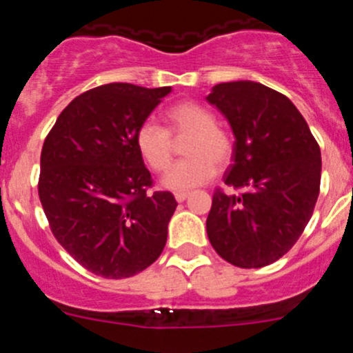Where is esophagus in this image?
Returning <instances> with one entry per match:
<instances>
[{
  "label": "esophagus",
  "instance_id": "obj_1",
  "mask_svg": "<svg viewBox=\"0 0 353 353\" xmlns=\"http://www.w3.org/2000/svg\"><path fill=\"white\" fill-rule=\"evenodd\" d=\"M187 198H189V192H185V191L174 192V199H176V201H185Z\"/></svg>",
  "mask_w": 353,
  "mask_h": 353
}]
</instances>
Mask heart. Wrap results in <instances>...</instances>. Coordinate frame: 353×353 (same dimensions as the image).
<instances>
[{
  "mask_svg": "<svg viewBox=\"0 0 353 353\" xmlns=\"http://www.w3.org/2000/svg\"><path fill=\"white\" fill-rule=\"evenodd\" d=\"M168 129L155 121H145L136 130L134 143L143 161L154 171H164L173 157V138L189 134L183 145V161L176 162L162 179V185L173 191L194 189L217 173L233 154L232 134L217 125L215 114L203 104L183 101L173 104L164 114Z\"/></svg>",
  "mask_w": 353,
  "mask_h": 353,
  "instance_id": "1",
  "label": "heart"
}]
</instances>
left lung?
I'll list each match as a JSON object with an SVG mask.
<instances>
[{
    "mask_svg": "<svg viewBox=\"0 0 353 353\" xmlns=\"http://www.w3.org/2000/svg\"><path fill=\"white\" fill-rule=\"evenodd\" d=\"M207 101L235 136L224 183L214 192L207 233L221 258L260 269L286 254L313 215L322 154L288 97L254 81L215 84Z\"/></svg>",
    "mask_w": 353,
    "mask_h": 353,
    "instance_id": "left-lung-1",
    "label": "left lung"
}]
</instances>
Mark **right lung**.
Returning a JSON list of instances; mask_svg holds the SVG:
<instances>
[{
    "instance_id": "add662e5",
    "label": "right lung",
    "mask_w": 353,
    "mask_h": 353,
    "mask_svg": "<svg viewBox=\"0 0 353 353\" xmlns=\"http://www.w3.org/2000/svg\"><path fill=\"white\" fill-rule=\"evenodd\" d=\"M171 86L111 83L76 97L40 155L39 196L52 235L97 276H136L161 256L176 208L152 176L134 136Z\"/></svg>"
}]
</instances>
